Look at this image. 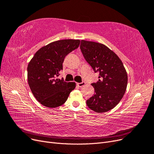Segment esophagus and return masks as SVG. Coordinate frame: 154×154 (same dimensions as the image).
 Here are the masks:
<instances>
[{
	"mask_svg": "<svg viewBox=\"0 0 154 154\" xmlns=\"http://www.w3.org/2000/svg\"><path fill=\"white\" fill-rule=\"evenodd\" d=\"M85 84V83L84 82H82L81 83H77V85L79 87H82L83 86H84Z\"/></svg>",
	"mask_w": 154,
	"mask_h": 154,
	"instance_id": "esophagus-1",
	"label": "esophagus"
}]
</instances>
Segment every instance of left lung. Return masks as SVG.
Segmentation results:
<instances>
[{
  "instance_id": "left-lung-1",
  "label": "left lung",
  "mask_w": 154,
  "mask_h": 154,
  "mask_svg": "<svg viewBox=\"0 0 154 154\" xmlns=\"http://www.w3.org/2000/svg\"><path fill=\"white\" fill-rule=\"evenodd\" d=\"M80 50L99 80L92 83L95 94L87 100L88 108L96 112L109 111L122 99L127 86L128 76L122 60L103 44L81 40Z\"/></svg>"
}]
</instances>
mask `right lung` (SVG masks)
I'll use <instances>...</instances> for the list:
<instances>
[{
    "instance_id": "1",
    "label": "right lung",
    "mask_w": 154,
    "mask_h": 154,
    "mask_svg": "<svg viewBox=\"0 0 154 154\" xmlns=\"http://www.w3.org/2000/svg\"><path fill=\"white\" fill-rule=\"evenodd\" d=\"M79 40H61L49 44L35 54L27 66L28 84L37 101L46 107L54 108L63 105L71 92L74 82L59 79L66 56L78 48Z\"/></svg>"
}]
</instances>
